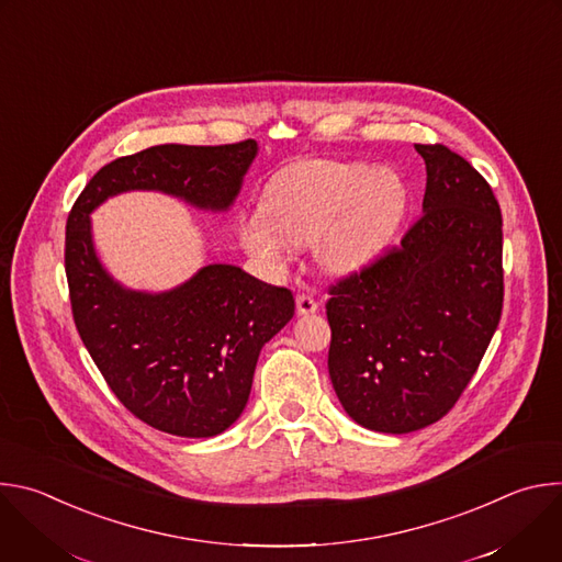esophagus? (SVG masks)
Instances as JSON below:
<instances>
[{
  "instance_id": "esophagus-1",
  "label": "esophagus",
  "mask_w": 562,
  "mask_h": 562,
  "mask_svg": "<svg viewBox=\"0 0 562 562\" xmlns=\"http://www.w3.org/2000/svg\"><path fill=\"white\" fill-rule=\"evenodd\" d=\"M317 300L315 297H311V295H304V293H300L297 297H295V308H297V315H308V313H315L317 311Z\"/></svg>"
}]
</instances>
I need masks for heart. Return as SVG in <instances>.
Listing matches in <instances>:
<instances>
[{
  "label": "heart",
  "instance_id": "obj_1",
  "mask_svg": "<svg viewBox=\"0 0 562 562\" xmlns=\"http://www.w3.org/2000/svg\"><path fill=\"white\" fill-rule=\"evenodd\" d=\"M405 209V182L391 169L304 159L271 182L265 213L239 222V237L249 254L271 265H286L295 245L317 243L325 269L351 276L384 254Z\"/></svg>",
  "mask_w": 562,
  "mask_h": 562
}]
</instances>
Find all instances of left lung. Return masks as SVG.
I'll list each match as a JSON object with an SVG mask.
<instances>
[{
	"label": "left lung",
	"instance_id": "left-lung-1",
	"mask_svg": "<svg viewBox=\"0 0 562 562\" xmlns=\"http://www.w3.org/2000/svg\"><path fill=\"white\" fill-rule=\"evenodd\" d=\"M423 215L371 267L329 286V375L362 427L409 434L438 423L483 360L503 313L501 204L464 157L416 144Z\"/></svg>",
	"mask_w": 562,
	"mask_h": 562
}]
</instances>
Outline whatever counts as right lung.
I'll list each match as a JSON object with an SVG mask.
<instances>
[{"label": "right lung", "mask_w": 562, "mask_h": 562, "mask_svg": "<svg viewBox=\"0 0 562 562\" xmlns=\"http://www.w3.org/2000/svg\"><path fill=\"white\" fill-rule=\"evenodd\" d=\"M256 153L254 139L150 146L102 167L68 213L64 265L77 334L120 403L165 434L211 438L239 418L265 342L293 317V293L233 265H209L173 291H128L100 265L89 215L135 189L226 211Z\"/></svg>", "instance_id": "1"}]
</instances>
